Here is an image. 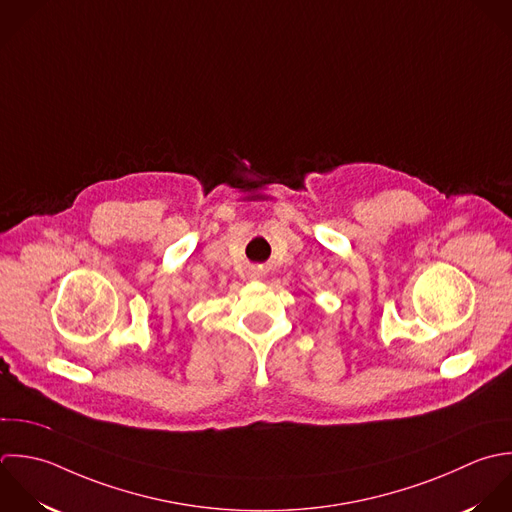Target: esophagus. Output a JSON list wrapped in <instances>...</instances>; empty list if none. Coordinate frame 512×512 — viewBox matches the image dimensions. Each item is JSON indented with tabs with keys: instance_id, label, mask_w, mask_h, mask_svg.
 <instances>
[{
	"instance_id": "34e87169",
	"label": "esophagus",
	"mask_w": 512,
	"mask_h": 512,
	"mask_svg": "<svg viewBox=\"0 0 512 512\" xmlns=\"http://www.w3.org/2000/svg\"><path fill=\"white\" fill-rule=\"evenodd\" d=\"M251 277H253V279H259V273H253Z\"/></svg>"
}]
</instances>
